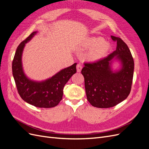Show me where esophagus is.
Returning <instances> with one entry per match:
<instances>
[{"label":"esophagus","instance_id":"obj_1","mask_svg":"<svg viewBox=\"0 0 149 149\" xmlns=\"http://www.w3.org/2000/svg\"><path fill=\"white\" fill-rule=\"evenodd\" d=\"M82 68H83V66L81 65L80 64L77 65V66H76V68H77L78 73H80L81 71V70H82Z\"/></svg>","mask_w":149,"mask_h":149}]
</instances>
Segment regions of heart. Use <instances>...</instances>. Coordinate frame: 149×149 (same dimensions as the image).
<instances>
[{"mask_svg": "<svg viewBox=\"0 0 149 149\" xmlns=\"http://www.w3.org/2000/svg\"><path fill=\"white\" fill-rule=\"evenodd\" d=\"M83 47L89 49L85 55L86 60L96 62L102 60L111 49V44L101 37H90L85 38L82 43Z\"/></svg>", "mask_w": 149, "mask_h": 149, "instance_id": "heart-1", "label": "heart"}]
</instances>
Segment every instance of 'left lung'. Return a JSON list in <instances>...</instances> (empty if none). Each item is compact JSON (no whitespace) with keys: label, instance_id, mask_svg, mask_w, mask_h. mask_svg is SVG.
Instances as JSON below:
<instances>
[{"label":"left lung","instance_id":"left-lung-1","mask_svg":"<svg viewBox=\"0 0 149 149\" xmlns=\"http://www.w3.org/2000/svg\"><path fill=\"white\" fill-rule=\"evenodd\" d=\"M117 42L116 49L106 58L93 63H84L81 74L88 101L98 108L115 106L127 97L131 89L134 62L127 45L119 37L111 36ZM118 62L120 68L114 70Z\"/></svg>","mask_w":149,"mask_h":149}]
</instances>
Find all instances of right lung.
I'll return each instance as SVG.
<instances>
[{
  "instance_id": "obj_1",
  "label": "right lung",
  "mask_w": 149,
  "mask_h": 149,
  "mask_svg": "<svg viewBox=\"0 0 149 149\" xmlns=\"http://www.w3.org/2000/svg\"><path fill=\"white\" fill-rule=\"evenodd\" d=\"M37 33V31H33L18 46L12 61V74L22 100L37 107H53L62 100L65 85L76 73L77 63L60 70L45 80L38 81L28 78L22 65V53L25 44Z\"/></svg>"
}]
</instances>
